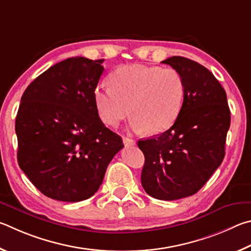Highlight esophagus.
Listing matches in <instances>:
<instances>
[{
  "instance_id": "34e87169",
  "label": "esophagus",
  "mask_w": 251,
  "mask_h": 251,
  "mask_svg": "<svg viewBox=\"0 0 251 251\" xmlns=\"http://www.w3.org/2000/svg\"><path fill=\"white\" fill-rule=\"evenodd\" d=\"M123 143H125L126 147H131V146H135V142L132 139H130L129 137H123Z\"/></svg>"
}]
</instances>
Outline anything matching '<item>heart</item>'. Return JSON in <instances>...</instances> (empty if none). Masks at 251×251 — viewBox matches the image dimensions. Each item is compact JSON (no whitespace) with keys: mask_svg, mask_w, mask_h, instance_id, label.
I'll use <instances>...</instances> for the list:
<instances>
[{"mask_svg":"<svg viewBox=\"0 0 251 251\" xmlns=\"http://www.w3.org/2000/svg\"><path fill=\"white\" fill-rule=\"evenodd\" d=\"M110 85L95 90L97 111L108 126H118L131 110L134 131L162 133L174 125L183 107L185 82L173 68L123 66L110 75Z\"/></svg>","mask_w":251,"mask_h":251,"instance_id":"1","label":"heart"}]
</instances>
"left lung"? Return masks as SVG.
<instances>
[{"instance_id":"1","label":"left lung","mask_w":251,"mask_h":251,"mask_svg":"<svg viewBox=\"0 0 251 251\" xmlns=\"http://www.w3.org/2000/svg\"><path fill=\"white\" fill-rule=\"evenodd\" d=\"M162 63L182 75L185 95L168 131L138 141L146 157L141 184L156 200L175 201L199 192L222 164L230 110L225 90L204 66L181 56Z\"/></svg>"}]
</instances>
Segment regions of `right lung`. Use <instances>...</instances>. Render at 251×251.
I'll list each match as a JSON object with an SVG mask.
<instances>
[{
  "label": "right lung",
  "mask_w": 251,
  "mask_h": 251,
  "mask_svg": "<svg viewBox=\"0 0 251 251\" xmlns=\"http://www.w3.org/2000/svg\"><path fill=\"white\" fill-rule=\"evenodd\" d=\"M102 61L65 59L39 75L22 96L15 120L17 162L50 199H89L123 148L120 135L100 120L95 103Z\"/></svg>",
  "instance_id": "obj_1"
}]
</instances>
